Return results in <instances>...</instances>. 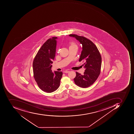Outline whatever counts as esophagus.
<instances>
[{"instance_id":"34e87169","label":"esophagus","mask_w":134,"mask_h":134,"mask_svg":"<svg viewBox=\"0 0 134 134\" xmlns=\"http://www.w3.org/2000/svg\"><path fill=\"white\" fill-rule=\"evenodd\" d=\"M70 72L69 71H65L64 72L65 73H68Z\"/></svg>"}]
</instances>
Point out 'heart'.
<instances>
[{"mask_svg": "<svg viewBox=\"0 0 134 134\" xmlns=\"http://www.w3.org/2000/svg\"><path fill=\"white\" fill-rule=\"evenodd\" d=\"M77 47L76 45L73 42H72L70 43V47Z\"/></svg>", "mask_w": 134, "mask_h": 134, "instance_id": "1", "label": "heart"}]
</instances>
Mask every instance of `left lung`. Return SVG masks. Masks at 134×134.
<instances>
[{
	"mask_svg": "<svg viewBox=\"0 0 134 134\" xmlns=\"http://www.w3.org/2000/svg\"><path fill=\"white\" fill-rule=\"evenodd\" d=\"M69 36L75 38L82 45L79 61L85 62L84 68L85 69L83 75L76 72L74 82L81 87H88L93 84L99 75L102 65L101 55L96 46L88 38L75 34Z\"/></svg>",
	"mask_w": 134,
	"mask_h": 134,
	"instance_id": "1",
	"label": "left lung"
}]
</instances>
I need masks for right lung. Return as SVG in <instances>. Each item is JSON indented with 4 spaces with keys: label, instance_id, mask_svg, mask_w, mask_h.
Listing matches in <instances>:
<instances>
[{
    "label": "right lung",
    "instance_id": "right-lung-1",
    "mask_svg": "<svg viewBox=\"0 0 134 134\" xmlns=\"http://www.w3.org/2000/svg\"><path fill=\"white\" fill-rule=\"evenodd\" d=\"M57 37L48 39L38 50L33 61L34 77L38 87L47 93L54 92L60 87L62 72L51 70L56 53Z\"/></svg>",
    "mask_w": 134,
    "mask_h": 134
}]
</instances>
